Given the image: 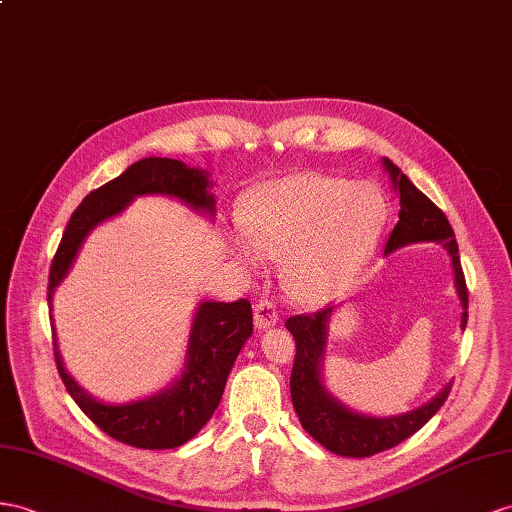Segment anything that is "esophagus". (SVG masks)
Listing matches in <instances>:
<instances>
[{
    "label": "esophagus",
    "instance_id": "1",
    "mask_svg": "<svg viewBox=\"0 0 512 512\" xmlns=\"http://www.w3.org/2000/svg\"><path fill=\"white\" fill-rule=\"evenodd\" d=\"M253 311H255V326L259 331H266V329H270V326L279 322V313L268 298L259 300V303L253 307Z\"/></svg>",
    "mask_w": 512,
    "mask_h": 512
}]
</instances>
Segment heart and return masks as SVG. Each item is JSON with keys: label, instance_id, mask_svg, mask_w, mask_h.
<instances>
[{"label": "heart", "instance_id": "heart-1", "mask_svg": "<svg viewBox=\"0 0 512 512\" xmlns=\"http://www.w3.org/2000/svg\"><path fill=\"white\" fill-rule=\"evenodd\" d=\"M387 220V199L370 181L303 173L268 181L244 203L231 246L246 266L283 257L290 296L316 303L339 290L370 255Z\"/></svg>", "mask_w": 512, "mask_h": 512}]
</instances>
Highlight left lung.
Returning <instances> with one entry per match:
<instances>
[{"instance_id":"1","label":"left lung","mask_w":512,"mask_h":512,"mask_svg":"<svg viewBox=\"0 0 512 512\" xmlns=\"http://www.w3.org/2000/svg\"><path fill=\"white\" fill-rule=\"evenodd\" d=\"M385 173L391 179L393 192L400 199L398 225L393 227L385 244V255L396 248L417 244V242H437L450 255L454 270V285L458 300H461L463 316L461 329L467 326V285L458 257V244L448 218L441 209L432 203L424 192H419L411 179L387 157L381 160ZM337 305H326L324 309L311 313V316L287 318L285 326L296 339V359L292 370V404L300 424L326 450L348 456L365 458L409 439L413 432L422 428L428 419L435 415L441 404L448 400L452 383L445 385L435 398L428 400L419 409L406 411L400 415H365L350 409L348 404L337 400L324 385V357L326 342H329V324Z\"/></svg>"}]
</instances>
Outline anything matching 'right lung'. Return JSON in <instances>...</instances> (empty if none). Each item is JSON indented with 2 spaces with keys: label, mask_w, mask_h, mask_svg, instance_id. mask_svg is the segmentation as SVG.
<instances>
[{
  "label": "right lung",
  "mask_w": 512,
  "mask_h": 512,
  "mask_svg": "<svg viewBox=\"0 0 512 512\" xmlns=\"http://www.w3.org/2000/svg\"><path fill=\"white\" fill-rule=\"evenodd\" d=\"M212 175L201 168H190L170 157H144L131 164L123 175L90 192L75 209L49 270L47 300L54 309L56 287L67 279L84 240L95 227L123 214L138 196H168L209 218L216 216V196ZM54 322V318H51ZM54 357L62 383L77 406L112 439L142 450H173L190 441L220 404L227 376L253 335V309L246 298L235 303L201 300L196 305L186 361L175 381L153 396L131 402H103L75 381L62 363L56 326Z\"/></svg>",
  "instance_id": "obj_1"
}]
</instances>
